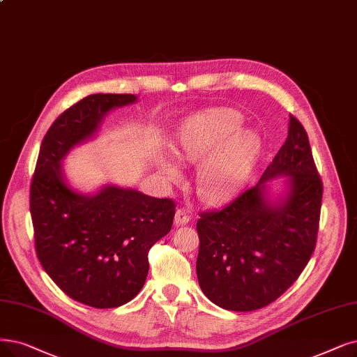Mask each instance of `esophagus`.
<instances>
[{
    "instance_id": "34e87169",
    "label": "esophagus",
    "mask_w": 357,
    "mask_h": 357,
    "mask_svg": "<svg viewBox=\"0 0 357 357\" xmlns=\"http://www.w3.org/2000/svg\"><path fill=\"white\" fill-rule=\"evenodd\" d=\"M190 220H192V215H190L188 209H184V208L177 209V212H176V217H174V224H176V225L188 224Z\"/></svg>"
}]
</instances>
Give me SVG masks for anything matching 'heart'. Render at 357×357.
<instances>
[{
	"instance_id": "obj_1",
	"label": "heart",
	"mask_w": 357,
	"mask_h": 357,
	"mask_svg": "<svg viewBox=\"0 0 357 357\" xmlns=\"http://www.w3.org/2000/svg\"><path fill=\"white\" fill-rule=\"evenodd\" d=\"M241 124L243 119L237 111L215 109L195 120L178 139L176 153L181 161L192 165L206 162L197 174L196 190L206 202H220L233 195L259 152L256 135L236 133ZM161 173L168 181L181 178L180 169L171 161L161 164Z\"/></svg>"
}]
</instances>
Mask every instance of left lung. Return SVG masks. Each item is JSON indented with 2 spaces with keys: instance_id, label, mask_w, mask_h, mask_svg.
<instances>
[{
  "instance_id": "left-lung-1",
  "label": "left lung",
  "mask_w": 357,
  "mask_h": 357,
  "mask_svg": "<svg viewBox=\"0 0 357 357\" xmlns=\"http://www.w3.org/2000/svg\"><path fill=\"white\" fill-rule=\"evenodd\" d=\"M280 175L288 177L289 190L269 202L266 184ZM322 190L307 133L290 114L289 136L256 186L199 213L196 273L209 301L236 312L277 301L315 250Z\"/></svg>"
}]
</instances>
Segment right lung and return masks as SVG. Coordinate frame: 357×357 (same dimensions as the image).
I'll use <instances>...</instances> for the list:
<instances>
[{"instance_id":"right-lung-1","label":"right lung","mask_w":357,"mask_h":357,"mask_svg":"<svg viewBox=\"0 0 357 357\" xmlns=\"http://www.w3.org/2000/svg\"><path fill=\"white\" fill-rule=\"evenodd\" d=\"M132 93H95L66 109L48 129L31 184L38 259L68 297L98 309L119 307L144 287L149 249L169 233L176 205L135 189H71L61 162L93 137L107 114L135 104Z\"/></svg>"}]
</instances>
